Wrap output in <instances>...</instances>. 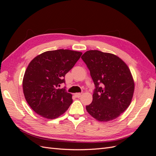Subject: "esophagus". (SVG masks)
I'll use <instances>...</instances> for the list:
<instances>
[{
	"label": "esophagus",
	"instance_id": "1",
	"mask_svg": "<svg viewBox=\"0 0 156 156\" xmlns=\"http://www.w3.org/2000/svg\"><path fill=\"white\" fill-rule=\"evenodd\" d=\"M75 96L76 98H80L81 96V93H75Z\"/></svg>",
	"mask_w": 156,
	"mask_h": 156
}]
</instances>
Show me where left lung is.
I'll return each instance as SVG.
<instances>
[{
    "label": "left lung",
    "mask_w": 156,
    "mask_h": 156,
    "mask_svg": "<svg viewBox=\"0 0 156 156\" xmlns=\"http://www.w3.org/2000/svg\"><path fill=\"white\" fill-rule=\"evenodd\" d=\"M81 58L87 64L96 88L87 112L96 120L116 119L130 105L135 83L127 64L115 55L90 50Z\"/></svg>",
    "instance_id": "8db88e82"
}]
</instances>
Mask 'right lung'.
<instances>
[{"label":"right lung","mask_w":156,"mask_h":156,"mask_svg":"<svg viewBox=\"0 0 156 156\" xmlns=\"http://www.w3.org/2000/svg\"><path fill=\"white\" fill-rule=\"evenodd\" d=\"M81 52L58 49L44 52L33 58L25 71L23 90L28 104L37 115L55 119L63 115L73 102L65 88L64 77L81 57Z\"/></svg>","instance_id":"1"}]
</instances>
